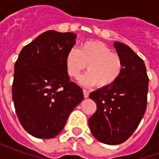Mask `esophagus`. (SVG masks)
<instances>
[{
	"label": "esophagus",
	"mask_w": 159,
	"mask_h": 159,
	"mask_svg": "<svg viewBox=\"0 0 159 159\" xmlns=\"http://www.w3.org/2000/svg\"><path fill=\"white\" fill-rule=\"evenodd\" d=\"M83 96H84V98L85 99H87V98H89V92L88 91V90H83Z\"/></svg>",
	"instance_id": "1"
}]
</instances>
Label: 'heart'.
I'll return each instance as SVG.
<instances>
[{
    "label": "heart",
    "instance_id": "heart-1",
    "mask_svg": "<svg viewBox=\"0 0 159 159\" xmlns=\"http://www.w3.org/2000/svg\"><path fill=\"white\" fill-rule=\"evenodd\" d=\"M88 66L89 72L79 79L84 87L97 84L100 89L112 86L119 79L123 70V63L117 53L100 41H88L80 48H70L66 56L67 73L77 78Z\"/></svg>",
    "mask_w": 159,
    "mask_h": 159
}]
</instances>
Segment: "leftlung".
Instances as JSON below:
<instances>
[{
    "instance_id": "8db88e82",
    "label": "left lung",
    "mask_w": 159,
    "mask_h": 159,
    "mask_svg": "<svg viewBox=\"0 0 159 159\" xmlns=\"http://www.w3.org/2000/svg\"><path fill=\"white\" fill-rule=\"evenodd\" d=\"M113 46L123 63L121 76L112 86L89 94L97 105L89 119L90 131L107 145L123 143L136 129L147 108L149 83L143 60L129 46L118 42Z\"/></svg>"
}]
</instances>
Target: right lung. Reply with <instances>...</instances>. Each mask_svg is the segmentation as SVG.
I'll return each mask as SVG.
<instances>
[{
  "label": "right lung",
  "instance_id": "add662e5",
  "mask_svg": "<svg viewBox=\"0 0 159 159\" xmlns=\"http://www.w3.org/2000/svg\"><path fill=\"white\" fill-rule=\"evenodd\" d=\"M76 35L48 30L24 47L14 66L12 100L23 128L40 139L57 136L83 100L70 82L66 56Z\"/></svg>",
  "mask_w": 159,
  "mask_h": 159
}]
</instances>
